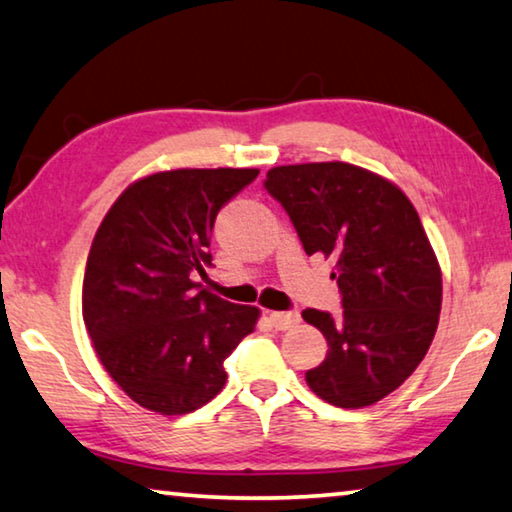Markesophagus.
Returning <instances> with one entry per match:
<instances>
[{"label":"esophagus","instance_id":"obj_1","mask_svg":"<svg viewBox=\"0 0 512 512\" xmlns=\"http://www.w3.org/2000/svg\"><path fill=\"white\" fill-rule=\"evenodd\" d=\"M301 322L299 312H271V324L276 326L278 331H287Z\"/></svg>","mask_w":512,"mask_h":512}]
</instances>
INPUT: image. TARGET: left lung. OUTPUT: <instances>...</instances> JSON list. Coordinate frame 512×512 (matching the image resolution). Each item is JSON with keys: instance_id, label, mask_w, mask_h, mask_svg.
I'll return each mask as SVG.
<instances>
[{"instance_id": "obj_1", "label": "left lung", "mask_w": 512, "mask_h": 512, "mask_svg": "<svg viewBox=\"0 0 512 512\" xmlns=\"http://www.w3.org/2000/svg\"><path fill=\"white\" fill-rule=\"evenodd\" d=\"M264 188L305 253L333 259L342 294L340 317L303 310L329 342L305 381L342 409L379 402L418 368L439 324L441 269L414 204L393 181L340 160L273 167Z\"/></svg>"}]
</instances>
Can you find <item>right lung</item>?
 Wrapping results in <instances>:
<instances>
[{
    "instance_id": "add662e5",
    "label": "right lung",
    "mask_w": 512,
    "mask_h": 512,
    "mask_svg": "<svg viewBox=\"0 0 512 512\" xmlns=\"http://www.w3.org/2000/svg\"><path fill=\"white\" fill-rule=\"evenodd\" d=\"M253 167L165 170L133 181L91 243L82 319L103 368L140 407L163 416L200 409L223 391L225 358L255 331L259 308L202 289L223 204Z\"/></svg>"
}]
</instances>
